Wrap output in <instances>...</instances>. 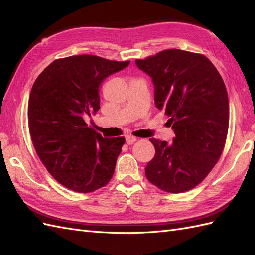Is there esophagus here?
<instances>
[{"instance_id": "34e87169", "label": "esophagus", "mask_w": 255, "mask_h": 255, "mask_svg": "<svg viewBox=\"0 0 255 255\" xmlns=\"http://www.w3.org/2000/svg\"><path fill=\"white\" fill-rule=\"evenodd\" d=\"M126 141H127L128 144H132V143H134L135 141H137V138L134 137V136L128 135V136H126Z\"/></svg>"}]
</instances>
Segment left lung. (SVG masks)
<instances>
[{
	"label": "left lung",
	"mask_w": 255,
	"mask_h": 255,
	"mask_svg": "<svg viewBox=\"0 0 255 255\" xmlns=\"http://www.w3.org/2000/svg\"><path fill=\"white\" fill-rule=\"evenodd\" d=\"M137 67L151 76L154 101L169 117L173 142L151 138L155 155L145 175L159 189L180 194L201 183L217 163L229 128V99L217 69L202 54L165 50Z\"/></svg>",
	"instance_id": "obj_1"
}]
</instances>
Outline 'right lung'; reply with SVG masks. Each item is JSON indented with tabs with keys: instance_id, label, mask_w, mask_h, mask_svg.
Listing matches in <instances>:
<instances>
[{
	"instance_id": "right-lung-1",
	"label": "right lung",
	"mask_w": 255,
	"mask_h": 255,
	"mask_svg": "<svg viewBox=\"0 0 255 255\" xmlns=\"http://www.w3.org/2000/svg\"><path fill=\"white\" fill-rule=\"evenodd\" d=\"M128 64L86 54L59 58L33 85L27 110L33 144L50 174L69 189L86 194L112 179L125 137L103 138L86 119L100 110V85Z\"/></svg>"
}]
</instances>
